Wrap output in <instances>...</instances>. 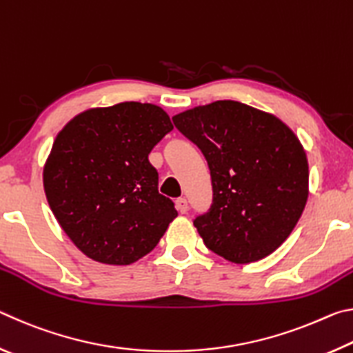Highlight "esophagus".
I'll return each instance as SVG.
<instances>
[{
    "label": "esophagus",
    "mask_w": 353,
    "mask_h": 353,
    "mask_svg": "<svg viewBox=\"0 0 353 353\" xmlns=\"http://www.w3.org/2000/svg\"><path fill=\"white\" fill-rule=\"evenodd\" d=\"M176 208H177L179 213H187L188 212V202H187V199L179 198L176 201Z\"/></svg>",
    "instance_id": "34e87169"
}]
</instances>
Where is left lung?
<instances>
[{
    "label": "left lung",
    "instance_id": "1",
    "mask_svg": "<svg viewBox=\"0 0 353 353\" xmlns=\"http://www.w3.org/2000/svg\"><path fill=\"white\" fill-rule=\"evenodd\" d=\"M201 149L213 199L193 224L205 246L232 263L272 254L294 229L308 198V162L294 132L270 113L216 101L172 117Z\"/></svg>",
    "mask_w": 353,
    "mask_h": 353
}]
</instances>
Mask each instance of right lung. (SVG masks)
<instances>
[{
	"instance_id": "obj_1",
	"label": "right lung",
	"mask_w": 353,
	"mask_h": 353,
	"mask_svg": "<svg viewBox=\"0 0 353 353\" xmlns=\"http://www.w3.org/2000/svg\"><path fill=\"white\" fill-rule=\"evenodd\" d=\"M171 130L165 110L130 101L82 112L56 137L43 170L48 204L92 260L130 265L177 216L148 159Z\"/></svg>"
}]
</instances>
